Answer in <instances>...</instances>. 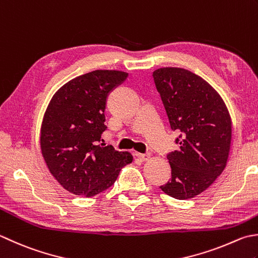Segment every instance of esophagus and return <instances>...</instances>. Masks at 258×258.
<instances>
[{"label": "esophagus", "instance_id": "1", "mask_svg": "<svg viewBox=\"0 0 258 258\" xmlns=\"http://www.w3.org/2000/svg\"><path fill=\"white\" fill-rule=\"evenodd\" d=\"M138 158L141 161H146V160H149L151 158V154H149V153H139Z\"/></svg>", "mask_w": 258, "mask_h": 258}]
</instances>
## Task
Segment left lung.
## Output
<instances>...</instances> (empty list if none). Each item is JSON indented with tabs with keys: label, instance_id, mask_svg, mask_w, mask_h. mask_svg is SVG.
<instances>
[{
	"label": "left lung",
	"instance_id": "obj_1",
	"mask_svg": "<svg viewBox=\"0 0 258 258\" xmlns=\"http://www.w3.org/2000/svg\"><path fill=\"white\" fill-rule=\"evenodd\" d=\"M171 128L180 133L179 150L168 154L171 180L160 188L185 200L204 192L223 173L231 143V118L217 90L189 70L153 72Z\"/></svg>",
	"mask_w": 258,
	"mask_h": 258
}]
</instances>
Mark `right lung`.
I'll return each instance as SVG.
<instances>
[{
  "label": "right lung",
  "instance_id": "right-lung-1",
  "mask_svg": "<svg viewBox=\"0 0 258 258\" xmlns=\"http://www.w3.org/2000/svg\"><path fill=\"white\" fill-rule=\"evenodd\" d=\"M119 70H94L60 87L43 115L40 146L48 169L70 194L93 197L112 186L133 161L102 142L108 94L127 78Z\"/></svg>",
  "mask_w": 258,
  "mask_h": 258
}]
</instances>
